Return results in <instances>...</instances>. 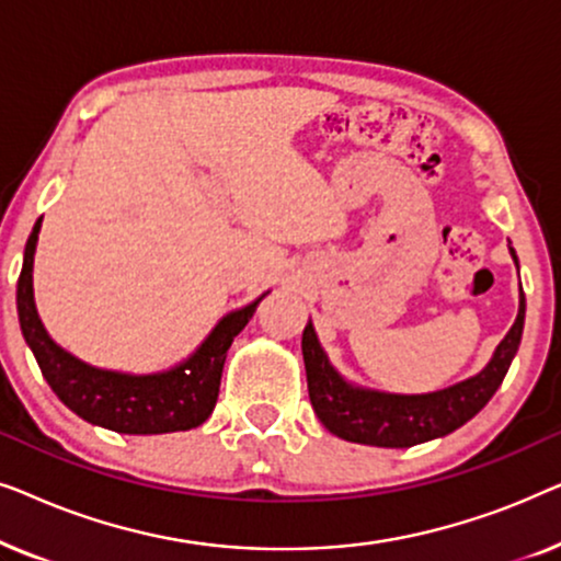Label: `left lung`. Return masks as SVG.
Returning <instances> with one entry per match:
<instances>
[{
    "label": "left lung",
    "instance_id": "8db88e82",
    "mask_svg": "<svg viewBox=\"0 0 561 561\" xmlns=\"http://www.w3.org/2000/svg\"><path fill=\"white\" fill-rule=\"evenodd\" d=\"M511 255L516 260V252L511 250ZM524 317L526 298L520 294L516 324L497 344L485 370L470 380L426 396L375 393V390H363L344 382L340 373L329 365L324 350L319 347L317 332L309 324L304 329L301 350L313 411H317L321 424L340 439L370 444V447L403 449L451 434L455 428L467 424L474 413H480L482 405L501 388L505 373H508L513 357L518 352L520 334H524Z\"/></svg>",
    "mask_w": 561,
    "mask_h": 561
}]
</instances>
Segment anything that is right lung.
Instances as JSON below:
<instances>
[{
    "instance_id": "right-lung-1",
    "label": "right lung",
    "mask_w": 561,
    "mask_h": 561,
    "mask_svg": "<svg viewBox=\"0 0 561 561\" xmlns=\"http://www.w3.org/2000/svg\"><path fill=\"white\" fill-rule=\"evenodd\" d=\"M41 221L43 219L35 221L33 234L27 237L25 244V260H22L18 280V313L22 336L33 350L53 393L76 416L89 424L112 428L117 434L188 432V428L204 424L217 405L221 367H225L229 344L242 332L265 296L240 311L227 313L196 350V355L173 370L156 375L99 370V367L81 363L66 350H60L37 319L33 298V255Z\"/></svg>"
}]
</instances>
